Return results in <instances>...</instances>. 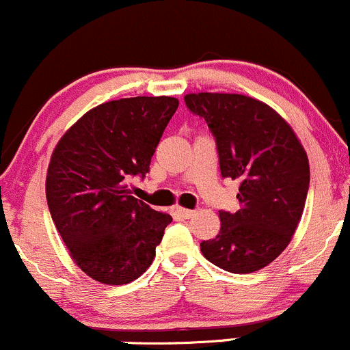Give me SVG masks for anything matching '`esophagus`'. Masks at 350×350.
<instances>
[{
	"mask_svg": "<svg viewBox=\"0 0 350 350\" xmlns=\"http://www.w3.org/2000/svg\"><path fill=\"white\" fill-rule=\"evenodd\" d=\"M175 213L180 217V219H190V217L195 215L193 210H189V208H182V206H176L175 208Z\"/></svg>",
	"mask_w": 350,
	"mask_h": 350,
	"instance_id": "obj_1",
	"label": "esophagus"
}]
</instances>
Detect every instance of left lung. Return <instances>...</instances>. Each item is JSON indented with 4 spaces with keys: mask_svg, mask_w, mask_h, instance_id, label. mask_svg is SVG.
<instances>
[{
    "mask_svg": "<svg viewBox=\"0 0 350 350\" xmlns=\"http://www.w3.org/2000/svg\"><path fill=\"white\" fill-rule=\"evenodd\" d=\"M187 108L215 138L220 174L240 183L235 213L204 240L206 260L232 273L264 269L291 242L309 191V160L294 130L269 105L235 93H191Z\"/></svg>",
    "mask_w": 350,
    "mask_h": 350,
    "instance_id": "left-lung-1",
    "label": "left lung"
}]
</instances>
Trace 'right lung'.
<instances>
[{
    "label": "right lung",
    "mask_w": 350,
    "mask_h": 350,
    "mask_svg": "<svg viewBox=\"0 0 350 350\" xmlns=\"http://www.w3.org/2000/svg\"><path fill=\"white\" fill-rule=\"evenodd\" d=\"M176 108L172 96L107 101L81 116L51 155V219L71 258L96 282L130 284L152 265L172 217L135 198L129 182L150 172Z\"/></svg>",
    "instance_id": "right-lung-1"
}]
</instances>
